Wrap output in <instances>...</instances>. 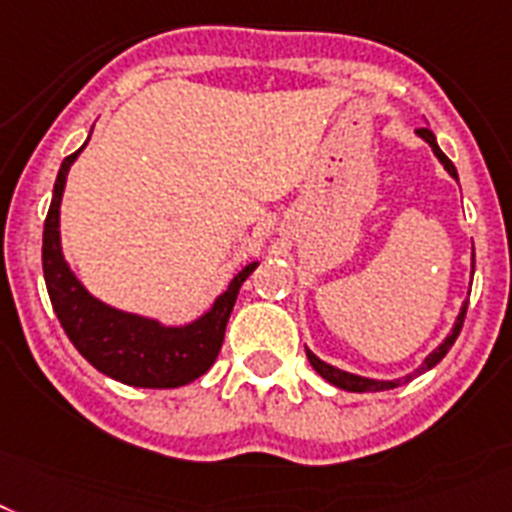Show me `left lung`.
I'll list each match as a JSON object with an SVG mask.
<instances>
[{"instance_id": "1", "label": "left lung", "mask_w": 512, "mask_h": 512, "mask_svg": "<svg viewBox=\"0 0 512 512\" xmlns=\"http://www.w3.org/2000/svg\"><path fill=\"white\" fill-rule=\"evenodd\" d=\"M416 135L422 137L424 143H427L429 148H432V153H435V156H437V161H440L442 166H445V171H448V174L453 176L455 182H458V171H455L453 161H450V158L445 156V153H442V150H440V145H437V137L432 135V132H429L427 127H422V130H416ZM471 276H474V263H471ZM466 307H468V302H463L461 312H458V317H455L453 330H450L448 336H445V341H442L440 346H437V349L432 351V354H429L422 364H419V369H414L411 375L398 377V380H375V377L354 375V372H346V369H338V367H333V364L322 362L320 356H315L309 349H307V359H309V364L315 367L317 375L325 377V380H328L330 385H336V388H341V390H351V393H380V390H393V388H398V385H406V382H409V380H414L416 375H424L427 369H432V367H435V364L442 362V356L448 354L450 346H453L455 338H458V333H461L463 317H466Z\"/></svg>"}]
</instances>
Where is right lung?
I'll return each instance as SVG.
<instances>
[{
  "label": "right lung",
  "mask_w": 512,
  "mask_h": 512,
  "mask_svg": "<svg viewBox=\"0 0 512 512\" xmlns=\"http://www.w3.org/2000/svg\"><path fill=\"white\" fill-rule=\"evenodd\" d=\"M83 148L64 158L59 166L49 216L44 223V278L51 307L72 346L106 377L132 388H182L203 377L218 359L239 289L260 263L252 260L244 265L231 278L226 291L216 296L210 309L184 325H163L156 317L124 312L101 302L85 289L70 263L64 260L59 231L64 184Z\"/></svg>",
  "instance_id": "add662e5"
}]
</instances>
